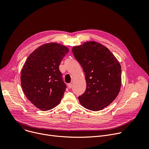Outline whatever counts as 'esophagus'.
Masks as SVG:
<instances>
[{"label": "esophagus", "mask_w": 149, "mask_h": 149, "mask_svg": "<svg viewBox=\"0 0 149 149\" xmlns=\"http://www.w3.org/2000/svg\"><path fill=\"white\" fill-rule=\"evenodd\" d=\"M68 88H69V89H71V88H72V84H68Z\"/></svg>", "instance_id": "34e87169"}]
</instances>
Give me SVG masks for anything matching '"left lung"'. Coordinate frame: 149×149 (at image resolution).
Listing matches in <instances>:
<instances>
[{"mask_svg": "<svg viewBox=\"0 0 149 149\" xmlns=\"http://www.w3.org/2000/svg\"><path fill=\"white\" fill-rule=\"evenodd\" d=\"M72 52L85 74L86 89L78 97L80 104L91 111L104 109L120 92V64L106 47L94 41L74 46Z\"/></svg>", "mask_w": 149, "mask_h": 149, "instance_id": "left-lung-1", "label": "left lung"}]
</instances>
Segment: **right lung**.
Returning a JSON list of instances; mask_svg holds the SVG:
<instances>
[{"label": "right lung", "mask_w": 149, "mask_h": 149, "mask_svg": "<svg viewBox=\"0 0 149 149\" xmlns=\"http://www.w3.org/2000/svg\"><path fill=\"white\" fill-rule=\"evenodd\" d=\"M69 49L60 44H44L27 58L21 71V81L26 97L37 108L48 111L60 102L66 85L59 65Z\"/></svg>", "instance_id": "obj_1"}]
</instances>
